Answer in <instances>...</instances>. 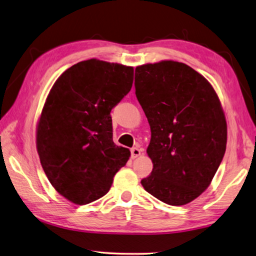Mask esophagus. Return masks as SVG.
I'll return each mask as SVG.
<instances>
[{"label": "esophagus", "instance_id": "esophagus-1", "mask_svg": "<svg viewBox=\"0 0 256 256\" xmlns=\"http://www.w3.org/2000/svg\"><path fill=\"white\" fill-rule=\"evenodd\" d=\"M140 154H141V148H138L136 146L131 148V156H132V159H136V158H138Z\"/></svg>", "mask_w": 256, "mask_h": 256}]
</instances>
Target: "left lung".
<instances>
[{
	"label": "left lung",
	"mask_w": 256,
	"mask_h": 256,
	"mask_svg": "<svg viewBox=\"0 0 256 256\" xmlns=\"http://www.w3.org/2000/svg\"><path fill=\"white\" fill-rule=\"evenodd\" d=\"M134 86L151 128L153 169L141 184L168 205H186L207 189L225 154L220 100L205 77L171 60L136 67Z\"/></svg>",
	"instance_id": "1"
}]
</instances>
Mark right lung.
<instances>
[{
	"label": "right lung",
	"instance_id": "add662e5",
	"mask_svg": "<svg viewBox=\"0 0 256 256\" xmlns=\"http://www.w3.org/2000/svg\"><path fill=\"white\" fill-rule=\"evenodd\" d=\"M133 68L90 59L68 68L51 88L36 131L50 184L77 205L108 192L130 150L113 142L110 110L131 90Z\"/></svg>",
	"mask_w": 256,
	"mask_h": 256
}]
</instances>
